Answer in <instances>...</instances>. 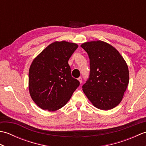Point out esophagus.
<instances>
[{"instance_id": "1", "label": "esophagus", "mask_w": 146, "mask_h": 146, "mask_svg": "<svg viewBox=\"0 0 146 146\" xmlns=\"http://www.w3.org/2000/svg\"><path fill=\"white\" fill-rule=\"evenodd\" d=\"M78 80V81H79V82H80V83H82V78H81V77H80V78H79Z\"/></svg>"}]
</instances>
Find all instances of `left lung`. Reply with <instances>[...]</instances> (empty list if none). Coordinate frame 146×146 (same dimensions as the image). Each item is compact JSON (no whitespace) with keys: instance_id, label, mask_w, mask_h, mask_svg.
Here are the masks:
<instances>
[{"instance_id":"1","label":"left lung","mask_w":146,"mask_h":146,"mask_svg":"<svg viewBox=\"0 0 146 146\" xmlns=\"http://www.w3.org/2000/svg\"><path fill=\"white\" fill-rule=\"evenodd\" d=\"M81 47L87 52L90 72L83 85V91L94 106L108 110L122 101L129 84L127 64L112 46L102 41L83 43Z\"/></svg>"}]
</instances>
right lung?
<instances>
[{
  "label": "right lung",
  "instance_id": "obj_1",
  "mask_svg": "<svg viewBox=\"0 0 146 146\" xmlns=\"http://www.w3.org/2000/svg\"><path fill=\"white\" fill-rule=\"evenodd\" d=\"M76 43L55 41L34 59L29 71V91L42 110L56 111L67 104L80 85L71 75L68 62L77 48Z\"/></svg>",
  "mask_w": 146,
  "mask_h": 146
}]
</instances>
